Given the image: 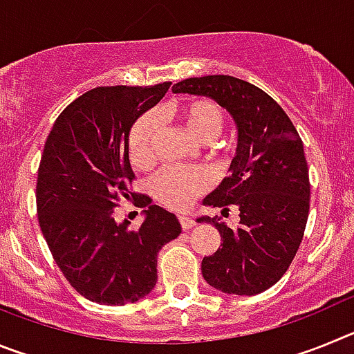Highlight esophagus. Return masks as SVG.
<instances>
[{
	"label": "esophagus",
	"mask_w": 354,
	"mask_h": 354,
	"mask_svg": "<svg viewBox=\"0 0 354 354\" xmlns=\"http://www.w3.org/2000/svg\"><path fill=\"white\" fill-rule=\"evenodd\" d=\"M179 223L183 227V230H187V228L195 227V220L189 218V216H179Z\"/></svg>",
	"instance_id": "esophagus-1"
}]
</instances>
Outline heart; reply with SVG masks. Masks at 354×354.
<instances>
[{"label":"heart","instance_id":"heart-1","mask_svg":"<svg viewBox=\"0 0 354 354\" xmlns=\"http://www.w3.org/2000/svg\"><path fill=\"white\" fill-rule=\"evenodd\" d=\"M179 118L186 131L198 142H212L225 127V111L211 99H193L180 106ZM161 127L158 111H147L134 122L127 136V154L134 165H145L152 156L154 140ZM212 177L204 168H162L149 180L150 195L159 204L183 211L211 187Z\"/></svg>","mask_w":354,"mask_h":354}]
</instances>
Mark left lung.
I'll return each mask as SVG.
<instances>
[{
    "label": "left lung",
    "mask_w": 354,
    "mask_h": 354,
    "mask_svg": "<svg viewBox=\"0 0 354 354\" xmlns=\"http://www.w3.org/2000/svg\"><path fill=\"white\" fill-rule=\"evenodd\" d=\"M174 93L214 99L237 124V150L230 175L205 196V205L239 209V225L209 221L223 237L221 248L202 261V274L214 289L252 296L289 270L301 245L310 180L303 142L282 106L255 84L232 76L189 77L174 84Z\"/></svg>",
    "instance_id": "8db88e82"
}]
</instances>
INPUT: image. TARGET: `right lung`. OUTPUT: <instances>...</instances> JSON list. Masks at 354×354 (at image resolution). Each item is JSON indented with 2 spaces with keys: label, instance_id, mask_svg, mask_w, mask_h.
Returning <instances> with one entry per match:
<instances>
[{
  "label": "right lung",
  "instance_id": "1",
  "mask_svg": "<svg viewBox=\"0 0 354 354\" xmlns=\"http://www.w3.org/2000/svg\"><path fill=\"white\" fill-rule=\"evenodd\" d=\"M170 84L88 90L62 111L44 145L37 175L40 230L67 282L90 301L126 305L143 298L158 280V252L180 234L175 214L159 205H149L136 231L114 221L122 198H149L129 192L127 136Z\"/></svg>",
  "mask_w": 354,
  "mask_h": 354
}]
</instances>
